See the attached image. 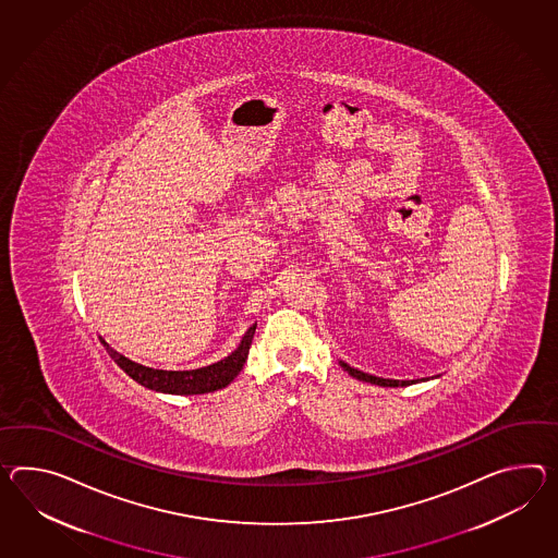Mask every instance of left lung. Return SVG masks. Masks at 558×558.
Here are the masks:
<instances>
[{
    "label": "left lung",
    "mask_w": 558,
    "mask_h": 558,
    "mask_svg": "<svg viewBox=\"0 0 558 558\" xmlns=\"http://www.w3.org/2000/svg\"><path fill=\"white\" fill-rule=\"evenodd\" d=\"M340 367L344 368V371H347L351 377H354V379L373 383V385H379V387H408V385H413V383H417V380H420L383 379V377H375V375L363 373V371H359V368L349 367V365H347V363H342V361H340Z\"/></svg>",
    "instance_id": "obj_1"
}]
</instances>
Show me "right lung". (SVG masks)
<instances>
[{"label": "right lung", "instance_id": "right-lung-1", "mask_svg": "<svg viewBox=\"0 0 558 558\" xmlns=\"http://www.w3.org/2000/svg\"><path fill=\"white\" fill-rule=\"evenodd\" d=\"M254 332H256V325L247 328L240 347L230 356L221 359L209 367L193 368V371H163V368L145 367V365H138L135 361L117 353L105 342V339H100V342L105 344L107 353L114 359V363L123 368L131 379L141 383L150 391L171 395H204L214 393L218 389L228 387L231 380L238 377V373L244 367L245 359L250 353Z\"/></svg>", "mask_w": 558, "mask_h": 558}]
</instances>
